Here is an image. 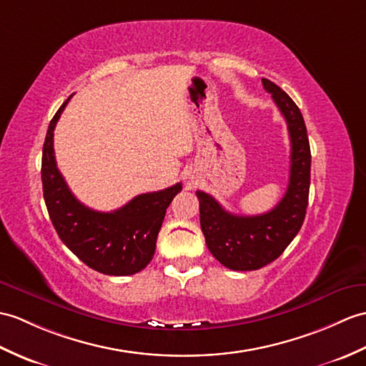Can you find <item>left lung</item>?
<instances>
[{
    "mask_svg": "<svg viewBox=\"0 0 366 366\" xmlns=\"http://www.w3.org/2000/svg\"><path fill=\"white\" fill-rule=\"evenodd\" d=\"M262 84L284 115L290 135V177L284 198L267 214L246 217L231 214L209 193L197 192L207 248L234 271L259 269L276 260L300 232L309 202L312 156L302 114L274 82L262 79Z\"/></svg>",
    "mask_w": 366,
    "mask_h": 366,
    "instance_id": "8db88e82",
    "label": "left lung"
}]
</instances>
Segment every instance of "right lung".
I'll return each instance as SVG.
<instances>
[{
	"mask_svg": "<svg viewBox=\"0 0 366 366\" xmlns=\"http://www.w3.org/2000/svg\"><path fill=\"white\" fill-rule=\"evenodd\" d=\"M71 97L48 126L41 154V184L48 214L59 239L92 269L109 276H129L151 262L167 207L182 184L142 193L114 212H98L74 198L54 157V127Z\"/></svg>",
	"mask_w": 366,
	"mask_h": 366,
	"instance_id": "obj_1",
	"label": "right lung"
}]
</instances>
